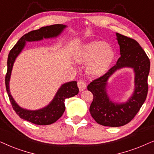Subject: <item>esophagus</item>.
<instances>
[{
    "label": "esophagus",
    "mask_w": 154,
    "mask_h": 154,
    "mask_svg": "<svg viewBox=\"0 0 154 154\" xmlns=\"http://www.w3.org/2000/svg\"><path fill=\"white\" fill-rule=\"evenodd\" d=\"M77 86L79 87V91H83L84 89L86 88L87 85H86V82H85L83 79H79L78 82H77Z\"/></svg>",
    "instance_id": "34e87169"
}]
</instances>
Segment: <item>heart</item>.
<instances>
[{
    "mask_svg": "<svg viewBox=\"0 0 154 154\" xmlns=\"http://www.w3.org/2000/svg\"><path fill=\"white\" fill-rule=\"evenodd\" d=\"M114 52L105 42L99 41L87 45L76 52L75 58L79 63H89L87 72L93 77H99L106 72L114 58Z\"/></svg>",
    "mask_w": 154,
    "mask_h": 154,
    "instance_id": "heart-1",
    "label": "heart"
}]
</instances>
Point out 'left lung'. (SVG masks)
I'll use <instances>...</instances> for the list:
<instances>
[{
	"mask_svg": "<svg viewBox=\"0 0 154 154\" xmlns=\"http://www.w3.org/2000/svg\"><path fill=\"white\" fill-rule=\"evenodd\" d=\"M116 35L119 45L121 57L107 72L93 80L87 86V89L94 97L89 108L91 116L97 123L112 127L125 125L137 115L146 99L150 70V60L139 42L118 32ZM122 67L134 69L135 89L127 102L119 104L109 100L106 93V85L110 76Z\"/></svg>",
	"mask_w": 154,
	"mask_h": 154,
	"instance_id": "obj_1",
	"label": "left lung"
}]
</instances>
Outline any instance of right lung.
<instances>
[{
	"label": "right lung",
	"mask_w": 154,
	"mask_h": 154,
	"mask_svg": "<svg viewBox=\"0 0 154 154\" xmlns=\"http://www.w3.org/2000/svg\"><path fill=\"white\" fill-rule=\"evenodd\" d=\"M65 28L66 25H65L57 24L42 27L38 30L30 31L21 37L20 40L10 51L8 57V69L6 75H5V82L10 102L12 104L13 109L21 119L28 121L31 123L37 124V125L52 124L63 116L65 110V103H64L65 99L75 96L79 93L77 82L72 81L63 84L58 89L57 92L56 93L52 102L45 107L35 111L25 109L18 106V104L13 100L10 92L9 81L11 78L13 63L18 54L24 48L26 43L25 41H38V40H42L43 38H55L59 35Z\"/></svg>",
	"instance_id": "add662e5"
}]
</instances>
